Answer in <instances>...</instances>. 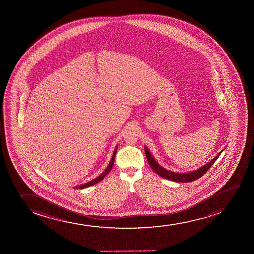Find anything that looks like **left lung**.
<instances>
[{
	"label": "left lung",
	"instance_id": "8db88e82",
	"mask_svg": "<svg viewBox=\"0 0 254 254\" xmlns=\"http://www.w3.org/2000/svg\"><path fill=\"white\" fill-rule=\"evenodd\" d=\"M145 153H146V158L148 161L149 165L151 166L155 172L157 173L158 175H160L162 178L167 179L169 181H175V182H183V183H187V182H191V181H195L197 179L201 178L202 175L207 173V170L211 168L213 163H215V161L218 159L219 155L221 154V152H219V154L216 156L215 158H213V160L210 161L209 163L205 164L204 166L201 167L200 169L192 172L190 173H174L171 171H169L167 169H163V167H161L152 157V154L150 153L148 149L145 147Z\"/></svg>",
	"mask_w": 254,
	"mask_h": 254
}]
</instances>
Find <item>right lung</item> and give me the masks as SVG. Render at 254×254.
Returning <instances> with one entry per match:
<instances>
[{"label":"right lung","mask_w":254,"mask_h":254,"mask_svg":"<svg viewBox=\"0 0 254 254\" xmlns=\"http://www.w3.org/2000/svg\"><path fill=\"white\" fill-rule=\"evenodd\" d=\"M117 148H118V147L116 146V148L114 150V155H113V157H112V159L111 161H110L109 165H108V167L107 168L105 171L102 173V175H99L97 178L94 179L93 181H90V182H88L86 184L81 185V186L75 187V188H77V189H83V188H86V187H91V186H93V185L98 183L100 181H102V180L104 179L106 175H108V173L110 172V170H111L112 168L114 166V159H115V156H116Z\"/></svg>","instance_id":"right-lung-1"}]
</instances>
